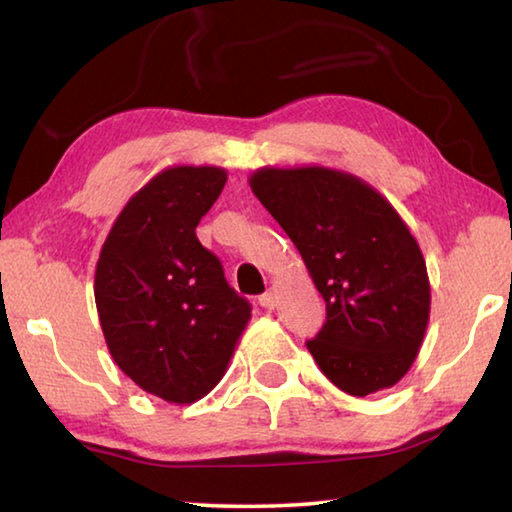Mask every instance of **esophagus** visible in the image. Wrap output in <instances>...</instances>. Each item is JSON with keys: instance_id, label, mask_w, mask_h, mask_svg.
Here are the masks:
<instances>
[{"instance_id": "obj_1", "label": "esophagus", "mask_w": 512, "mask_h": 512, "mask_svg": "<svg viewBox=\"0 0 512 512\" xmlns=\"http://www.w3.org/2000/svg\"><path fill=\"white\" fill-rule=\"evenodd\" d=\"M259 304H262L264 309H275V306H277V293L275 291H266L264 295H259Z\"/></svg>"}]
</instances>
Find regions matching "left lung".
<instances>
[{"instance_id":"obj_1","label":"left lung","mask_w":512,"mask_h":512,"mask_svg":"<svg viewBox=\"0 0 512 512\" xmlns=\"http://www.w3.org/2000/svg\"><path fill=\"white\" fill-rule=\"evenodd\" d=\"M248 183L327 302L306 342L322 374L351 396L394 387L430 320L425 259L401 215L358 176L322 165L262 167Z\"/></svg>"}]
</instances>
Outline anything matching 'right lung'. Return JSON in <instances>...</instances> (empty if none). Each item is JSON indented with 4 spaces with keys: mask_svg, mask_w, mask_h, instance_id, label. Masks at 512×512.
Returning <instances> with one entry per match:
<instances>
[{
    "mask_svg": "<svg viewBox=\"0 0 512 512\" xmlns=\"http://www.w3.org/2000/svg\"><path fill=\"white\" fill-rule=\"evenodd\" d=\"M226 179L215 165L159 172L120 210L96 264V309L111 358L167 403L210 394L250 320L248 300L194 232Z\"/></svg>",
    "mask_w": 512,
    "mask_h": 512,
    "instance_id": "right-lung-1",
    "label": "right lung"
}]
</instances>
